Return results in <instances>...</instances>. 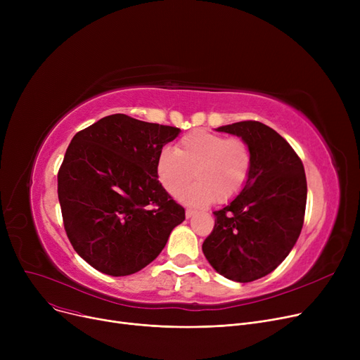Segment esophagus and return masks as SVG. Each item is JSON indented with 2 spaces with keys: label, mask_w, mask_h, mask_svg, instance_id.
<instances>
[{
  "label": "esophagus",
  "mask_w": 360,
  "mask_h": 360,
  "mask_svg": "<svg viewBox=\"0 0 360 360\" xmlns=\"http://www.w3.org/2000/svg\"><path fill=\"white\" fill-rule=\"evenodd\" d=\"M194 214H195V210H193V209H186V210H185V216H186V219L193 217Z\"/></svg>",
  "instance_id": "obj_1"
}]
</instances>
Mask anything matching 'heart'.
<instances>
[{
    "mask_svg": "<svg viewBox=\"0 0 360 360\" xmlns=\"http://www.w3.org/2000/svg\"><path fill=\"white\" fill-rule=\"evenodd\" d=\"M252 165V150L243 139L195 131L182 137L176 150H160L156 174L174 197L194 174L198 182L180 192L179 198L186 204H223L233 200L248 184Z\"/></svg>",
    "mask_w": 360,
    "mask_h": 360,
    "instance_id": "heart-1",
    "label": "heart"
}]
</instances>
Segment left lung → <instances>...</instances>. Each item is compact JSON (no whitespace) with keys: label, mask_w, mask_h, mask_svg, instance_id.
Returning a JSON list of instances; mask_svg holds the SVG:
<instances>
[{"label":"left lung","mask_w":360,"mask_h":360,"mask_svg":"<svg viewBox=\"0 0 360 360\" xmlns=\"http://www.w3.org/2000/svg\"><path fill=\"white\" fill-rule=\"evenodd\" d=\"M217 131L247 141L254 165L240 194L213 213L202 252L226 278L248 283L276 270L295 247L305 219V169L292 146L266 124L242 121Z\"/></svg>","instance_id":"8db88e82"}]
</instances>
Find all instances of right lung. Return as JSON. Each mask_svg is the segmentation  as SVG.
<instances>
[{
    "instance_id": "add662e5",
    "label": "right lung",
    "mask_w": 360,
    "mask_h": 360,
    "mask_svg": "<svg viewBox=\"0 0 360 360\" xmlns=\"http://www.w3.org/2000/svg\"><path fill=\"white\" fill-rule=\"evenodd\" d=\"M179 131L115 113L72 137L58 200L72 248L93 269L115 277L140 271L185 220L156 174L160 150Z\"/></svg>"
}]
</instances>
